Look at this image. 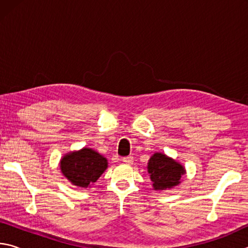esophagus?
Here are the masks:
<instances>
[{"instance_id": "1", "label": "esophagus", "mask_w": 248, "mask_h": 248, "mask_svg": "<svg viewBox=\"0 0 248 248\" xmlns=\"http://www.w3.org/2000/svg\"><path fill=\"white\" fill-rule=\"evenodd\" d=\"M123 162L124 163V164H132L133 158H132V156H125V157H123Z\"/></svg>"}]
</instances>
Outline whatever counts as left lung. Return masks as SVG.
Instances as JSON below:
<instances>
[{
	"label": "left lung",
	"instance_id": "obj_1",
	"mask_svg": "<svg viewBox=\"0 0 248 248\" xmlns=\"http://www.w3.org/2000/svg\"><path fill=\"white\" fill-rule=\"evenodd\" d=\"M148 170L155 190H163L176 186L179 184L182 175L185 174V169L179 163L162 153H155L151 156Z\"/></svg>",
	"mask_w": 248,
	"mask_h": 248
}]
</instances>
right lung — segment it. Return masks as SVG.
Returning a JSON list of instances; mask_svg holds the SVG:
<instances>
[{"instance_id": "obj_1", "label": "right lung", "mask_w": 248, "mask_h": 248, "mask_svg": "<svg viewBox=\"0 0 248 248\" xmlns=\"http://www.w3.org/2000/svg\"><path fill=\"white\" fill-rule=\"evenodd\" d=\"M60 169L75 186L86 188L93 185L107 169V159L96 151L84 148L66 154L61 159Z\"/></svg>"}]
</instances>
